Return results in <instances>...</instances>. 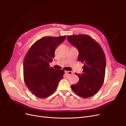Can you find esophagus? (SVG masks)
<instances>
[{
    "label": "esophagus",
    "instance_id": "obj_1",
    "mask_svg": "<svg viewBox=\"0 0 126 126\" xmlns=\"http://www.w3.org/2000/svg\"><path fill=\"white\" fill-rule=\"evenodd\" d=\"M65 74H67L69 76H70V75H71L74 74L73 72L70 71H65Z\"/></svg>",
    "mask_w": 126,
    "mask_h": 126
}]
</instances>
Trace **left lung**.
<instances>
[{
  "label": "left lung",
  "instance_id": "obj_1",
  "mask_svg": "<svg viewBox=\"0 0 126 126\" xmlns=\"http://www.w3.org/2000/svg\"><path fill=\"white\" fill-rule=\"evenodd\" d=\"M68 41L79 50L78 61L84 63L83 73L76 74L79 81L71 85L75 94L83 98L95 94L104 83L106 57L100 45L87 35H71Z\"/></svg>",
  "mask_w": 126,
  "mask_h": 126
}]
</instances>
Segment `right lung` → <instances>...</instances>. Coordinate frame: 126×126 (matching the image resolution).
Segmentation results:
<instances>
[{
	"label": "right lung",
	"mask_w": 126,
	"mask_h": 126,
	"mask_svg": "<svg viewBox=\"0 0 126 126\" xmlns=\"http://www.w3.org/2000/svg\"><path fill=\"white\" fill-rule=\"evenodd\" d=\"M66 38L46 36L36 41L29 50L23 61L24 80L26 86L35 96L46 98L56 90L63 78L64 70L50 67L55 51Z\"/></svg>",
	"instance_id": "obj_1"
}]
</instances>
